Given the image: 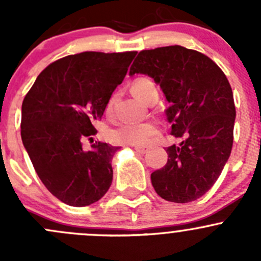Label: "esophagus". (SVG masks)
<instances>
[{"mask_svg":"<svg viewBox=\"0 0 261 261\" xmlns=\"http://www.w3.org/2000/svg\"><path fill=\"white\" fill-rule=\"evenodd\" d=\"M134 149H135V151L139 152V154H145L147 151V147L145 146H135Z\"/></svg>","mask_w":261,"mask_h":261,"instance_id":"34e87169","label":"esophagus"}]
</instances>
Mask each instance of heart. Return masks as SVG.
I'll use <instances>...</instances> for the list:
<instances>
[{"label":"heart","instance_id":"1","mask_svg":"<svg viewBox=\"0 0 261 261\" xmlns=\"http://www.w3.org/2000/svg\"><path fill=\"white\" fill-rule=\"evenodd\" d=\"M156 87L147 78H138L131 86V92L140 101H145ZM112 99L107 105V111H111ZM158 134V127L151 122H122L109 131V139L115 144L130 146H145Z\"/></svg>","mask_w":261,"mask_h":261}]
</instances>
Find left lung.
<instances>
[{"instance_id":"obj_1","label":"left lung","mask_w":261,"mask_h":261,"mask_svg":"<svg viewBox=\"0 0 261 261\" xmlns=\"http://www.w3.org/2000/svg\"><path fill=\"white\" fill-rule=\"evenodd\" d=\"M145 74L159 84L170 106L165 110L179 145L167 147L164 168L151 173L163 199L188 203L203 196L230 158L236 111L225 73L202 53L179 45L143 50L130 75Z\"/></svg>"}]
</instances>
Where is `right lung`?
I'll return each mask as SVG.
<instances>
[{"label": "right lung", "instance_id": "add662e5", "mask_svg": "<svg viewBox=\"0 0 261 261\" xmlns=\"http://www.w3.org/2000/svg\"><path fill=\"white\" fill-rule=\"evenodd\" d=\"M138 51H84L48 65L21 107V139L35 172L53 196L84 207L99 201L112 183L118 146L92 139L112 92L122 83Z\"/></svg>", "mask_w": 261, "mask_h": 261}]
</instances>
